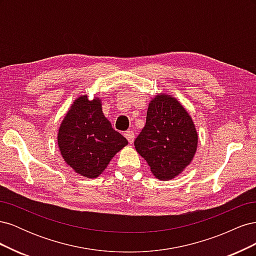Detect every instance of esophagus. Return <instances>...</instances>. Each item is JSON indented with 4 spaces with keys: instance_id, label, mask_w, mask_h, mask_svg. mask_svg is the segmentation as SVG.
<instances>
[{
    "instance_id": "1",
    "label": "esophagus",
    "mask_w": 256,
    "mask_h": 256,
    "mask_svg": "<svg viewBox=\"0 0 256 256\" xmlns=\"http://www.w3.org/2000/svg\"><path fill=\"white\" fill-rule=\"evenodd\" d=\"M124 136H126V138L128 140V142L130 143V144H132L134 143V131H126L125 134H124Z\"/></svg>"
}]
</instances>
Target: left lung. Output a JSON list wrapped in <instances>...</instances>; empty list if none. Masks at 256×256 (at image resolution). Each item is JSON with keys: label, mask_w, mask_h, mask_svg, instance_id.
Instances as JSON below:
<instances>
[{"label": "left lung", "mask_w": 256, "mask_h": 256, "mask_svg": "<svg viewBox=\"0 0 256 256\" xmlns=\"http://www.w3.org/2000/svg\"><path fill=\"white\" fill-rule=\"evenodd\" d=\"M198 131L188 111L172 95L150 99L146 124L134 141L154 176L170 180L187 168L198 148Z\"/></svg>", "instance_id": "8db88e82"}]
</instances>
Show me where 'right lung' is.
I'll return each instance as SVG.
<instances>
[{
    "mask_svg": "<svg viewBox=\"0 0 256 256\" xmlns=\"http://www.w3.org/2000/svg\"><path fill=\"white\" fill-rule=\"evenodd\" d=\"M128 144L102 112V98H76L58 132L60 152L67 166L83 177L97 178Z\"/></svg>",
    "mask_w": 256,
    "mask_h": 256,
    "instance_id": "obj_1",
    "label": "right lung"
}]
</instances>
